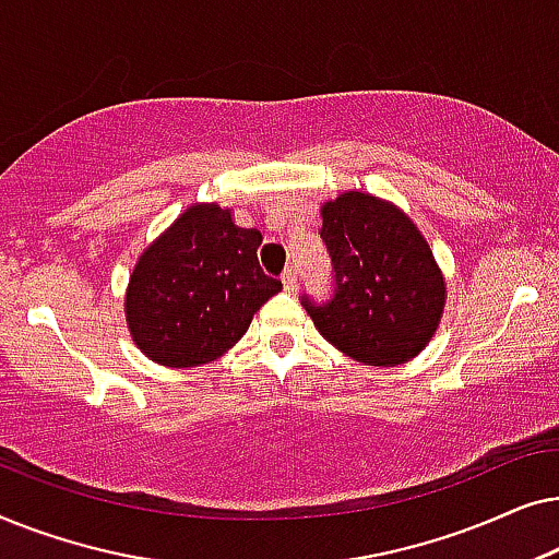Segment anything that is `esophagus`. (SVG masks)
<instances>
[{
  "instance_id": "obj_1",
  "label": "esophagus",
  "mask_w": 559,
  "mask_h": 559,
  "mask_svg": "<svg viewBox=\"0 0 559 559\" xmlns=\"http://www.w3.org/2000/svg\"><path fill=\"white\" fill-rule=\"evenodd\" d=\"M282 285H285L287 293H293V289L297 287V270H295L293 264H289L287 270H285V274H282Z\"/></svg>"
}]
</instances>
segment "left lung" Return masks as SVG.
Wrapping results in <instances>:
<instances>
[{
    "label": "left lung",
    "instance_id": "left-lung-1",
    "mask_svg": "<svg viewBox=\"0 0 559 559\" xmlns=\"http://www.w3.org/2000/svg\"><path fill=\"white\" fill-rule=\"evenodd\" d=\"M335 289L323 305L302 297L328 343L366 366H400L438 331L445 280L407 213L361 190L323 203Z\"/></svg>",
    "mask_w": 559,
    "mask_h": 559
}]
</instances>
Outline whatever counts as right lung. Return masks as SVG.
<instances>
[{
    "label": "right lung",
    "mask_w": 559,
    "mask_h": 559,
    "mask_svg": "<svg viewBox=\"0 0 559 559\" xmlns=\"http://www.w3.org/2000/svg\"><path fill=\"white\" fill-rule=\"evenodd\" d=\"M259 243L257 228L236 226L231 211L216 203L180 213L129 277L124 312L136 348L170 369L224 356L282 289L259 266Z\"/></svg>",
    "instance_id": "add662e5"
}]
</instances>
